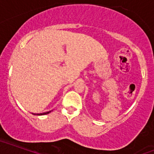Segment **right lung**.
<instances>
[{
    "label": "right lung",
    "instance_id": "right-lung-1",
    "mask_svg": "<svg viewBox=\"0 0 154 154\" xmlns=\"http://www.w3.org/2000/svg\"><path fill=\"white\" fill-rule=\"evenodd\" d=\"M50 112H46V113H38V114L37 115H45V114H48V113H49Z\"/></svg>",
    "mask_w": 154,
    "mask_h": 154
}]
</instances>
